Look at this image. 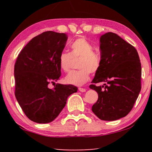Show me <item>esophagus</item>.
I'll list each match as a JSON object with an SVG mask.
<instances>
[{"label": "esophagus", "mask_w": 152, "mask_h": 152, "mask_svg": "<svg viewBox=\"0 0 152 152\" xmlns=\"http://www.w3.org/2000/svg\"><path fill=\"white\" fill-rule=\"evenodd\" d=\"M78 90H79L80 92H86V89L83 88H78Z\"/></svg>", "instance_id": "1"}]
</instances>
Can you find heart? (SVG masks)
I'll list each match as a JSON object with an SVG mask.
<instances>
[{
  "label": "heart",
  "mask_w": 152,
  "mask_h": 152,
  "mask_svg": "<svg viewBox=\"0 0 152 152\" xmlns=\"http://www.w3.org/2000/svg\"><path fill=\"white\" fill-rule=\"evenodd\" d=\"M71 52L63 51L59 56V65L65 72L70 70L72 60L80 58L78 68L72 71L65 77L67 84L74 86H82L90 79V72L96 73L100 69L101 58L94 53V47L85 37L77 38L70 45Z\"/></svg>",
  "instance_id": "heart-1"
}]
</instances>
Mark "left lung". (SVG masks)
<instances>
[{
    "instance_id": "obj_1",
    "label": "left lung",
    "mask_w": 152,
    "mask_h": 152,
    "mask_svg": "<svg viewBox=\"0 0 152 152\" xmlns=\"http://www.w3.org/2000/svg\"><path fill=\"white\" fill-rule=\"evenodd\" d=\"M100 50L101 67L89 86L99 95L92 110L100 119L115 121L128 115L139 96L141 62L136 49L116 33L101 36ZM100 82L108 85L94 84Z\"/></svg>"
}]
</instances>
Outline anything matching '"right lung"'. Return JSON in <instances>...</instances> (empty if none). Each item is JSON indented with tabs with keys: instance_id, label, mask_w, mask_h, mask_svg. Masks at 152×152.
<instances>
[{
	"instance_id": "add662e5",
	"label": "right lung",
	"mask_w": 152,
	"mask_h": 152,
	"mask_svg": "<svg viewBox=\"0 0 152 152\" xmlns=\"http://www.w3.org/2000/svg\"><path fill=\"white\" fill-rule=\"evenodd\" d=\"M68 39L65 33L45 31L33 37L20 51L15 64V94L23 111L37 123L53 121L78 88L72 84H49L60 79L59 56Z\"/></svg>"
}]
</instances>
